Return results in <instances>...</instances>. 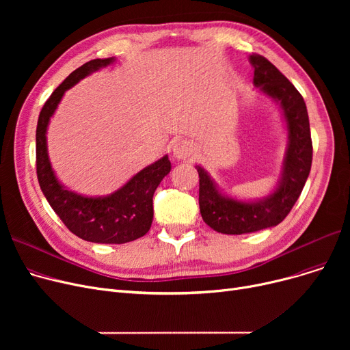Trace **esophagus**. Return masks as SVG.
<instances>
[{
  "label": "esophagus",
  "mask_w": 350,
  "mask_h": 350,
  "mask_svg": "<svg viewBox=\"0 0 350 350\" xmlns=\"http://www.w3.org/2000/svg\"><path fill=\"white\" fill-rule=\"evenodd\" d=\"M194 152V146L189 140H178L173 146V156L178 160H186L189 159Z\"/></svg>",
  "instance_id": "esophagus-1"
}]
</instances>
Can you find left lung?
Returning a JSON list of instances; mask_svg holds the SVG:
<instances>
[{
  "label": "left lung",
  "mask_w": 350,
  "mask_h": 350,
  "mask_svg": "<svg viewBox=\"0 0 350 350\" xmlns=\"http://www.w3.org/2000/svg\"><path fill=\"white\" fill-rule=\"evenodd\" d=\"M254 85L282 107L288 127V149L278 187L268 197L245 203L218 191L208 173L196 165L200 177L198 204L204 223L223 234H247L278 226L289 214L306 183L312 165V139L305 100L267 58L252 53Z\"/></svg>",
  "instance_id": "8db88e82"
}]
</instances>
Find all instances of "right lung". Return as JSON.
Segmentation results:
<instances>
[{"label": "right lung", "mask_w": 350, "mask_h": 350, "mask_svg": "<svg viewBox=\"0 0 350 350\" xmlns=\"http://www.w3.org/2000/svg\"><path fill=\"white\" fill-rule=\"evenodd\" d=\"M115 58L92 59L57 88L45 102L36 124V176L48 203L66 228L85 241L99 244H124L143 237L153 221V194L164 176L170 173L167 156L147 165L123 187L106 197H83L66 190L51 167L46 150V129L65 90L89 73L107 66Z\"/></svg>", "instance_id": "obj_1"}]
</instances>
